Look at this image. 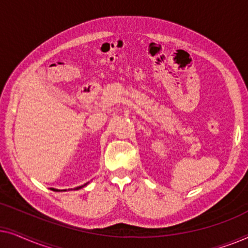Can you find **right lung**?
I'll list each match as a JSON object with an SVG mask.
<instances>
[{"mask_svg": "<svg viewBox=\"0 0 248 248\" xmlns=\"http://www.w3.org/2000/svg\"><path fill=\"white\" fill-rule=\"evenodd\" d=\"M88 184V183H86V184H83V185H81V186H78V187H76L74 189H80V188H82V187H84V186H86ZM53 191H55V192H59L60 189H56V188H52ZM64 191H66V189H64Z\"/></svg>", "mask_w": 248, "mask_h": 248, "instance_id": "right-lung-1", "label": "right lung"}]
</instances>
